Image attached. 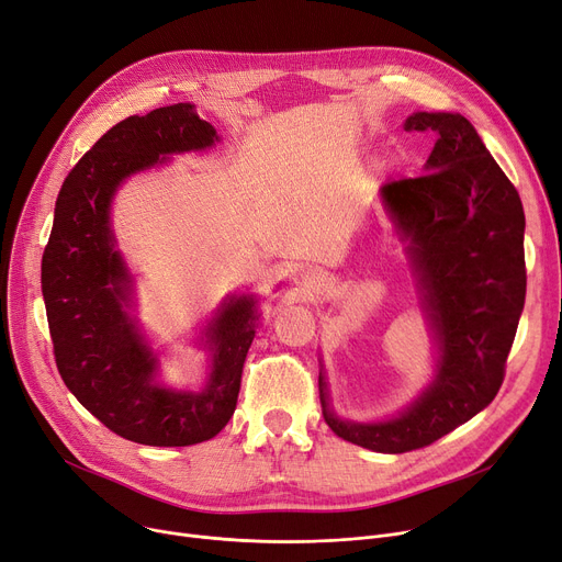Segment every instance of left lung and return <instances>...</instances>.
I'll return each mask as SVG.
<instances>
[{"label": "left lung", "mask_w": 562, "mask_h": 562, "mask_svg": "<svg viewBox=\"0 0 562 562\" xmlns=\"http://www.w3.org/2000/svg\"><path fill=\"white\" fill-rule=\"evenodd\" d=\"M405 132H435L419 177L392 180L382 200L409 239L426 312L439 341L437 378L401 417L352 424L323 419L350 445L378 453L430 447L492 403L506 375L526 299L524 206L517 189L460 113H415Z\"/></svg>", "instance_id": "1"}]
</instances>
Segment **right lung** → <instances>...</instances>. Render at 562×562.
<instances>
[{
	"label": "right lung",
	"mask_w": 562,
	"mask_h": 562,
	"mask_svg": "<svg viewBox=\"0 0 562 562\" xmlns=\"http://www.w3.org/2000/svg\"><path fill=\"white\" fill-rule=\"evenodd\" d=\"M218 140L180 102L113 125L68 172L43 252V299L56 369L75 398L111 432L147 447H189L218 435L234 415L255 337V301L232 299L212 321L210 385L202 394L155 382L157 360L123 312L130 276L113 250L109 204L125 177L172 153Z\"/></svg>",
	"instance_id": "1"
}]
</instances>
